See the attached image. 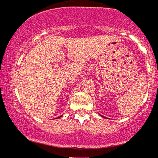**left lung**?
<instances>
[{
    "instance_id": "left-lung-1",
    "label": "left lung",
    "mask_w": 158,
    "mask_h": 158,
    "mask_svg": "<svg viewBox=\"0 0 158 158\" xmlns=\"http://www.w3.org/2000/svg\"><path fill=\"white\" fill-rule=\"evenodd\" d=\"M99 115H100V116H101V117H104V118H106V117H103V116H102V115H101V114H99Z\"/></svg>"
}]
</instances>
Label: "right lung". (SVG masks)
I'll use <instances>...</instances> for the list:
<instances>
[{
	"label": "right lung",
	"instance_id": "right-lung-1",
	"mask_svg": "<svg viewBox=\"0 0 158 158\" xmlns=\"http://www.w3.org/2000/svg\"><path fill=\"white\" fill-rule=\"evenodd\" d=\"M61 117H62V116H60V117H57V118H55V119H58V118H60Z\"/></svg>",
	"mask_w": 158,
	"mask_h": 158
}]
</instances>
